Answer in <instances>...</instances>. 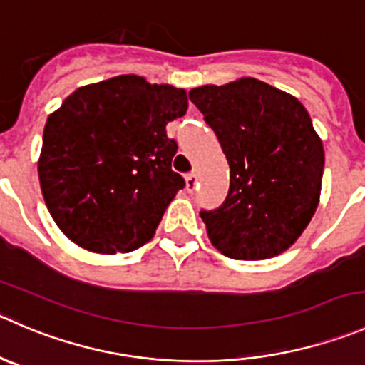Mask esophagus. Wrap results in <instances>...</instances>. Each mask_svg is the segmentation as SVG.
Masks as SVG:
<instances>
[{
    "label": "esophagus",
    "mask_w": 365,
    "mask_h": 365,
    "mask_svg": "<svg viewBox=\"0 0 365 365\" xmlns=\"http://www.w3.org/2000/svg\"><path fill=\"white\" fill-rule=\"evenodd\" d=\"M185 183H187V190L189 192H194L197 187V175L196 173H189V175L185 176Z\"/></svg>",
    "instance_id": "obj_1"
}]
</instances>
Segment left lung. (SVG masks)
Listing matches in <instances>:
<instances>
[{"mask_svg":"<svg viewBox=\"0 0 365 365\" xmlns=\"http://www.w3.org/2000/svg\"><path fill=\"white\" fill-rule=\"evenodd\" d=\"M230 165L221 207L201 210L208 239L235 260H262L296 242L319 203L323 143L291 94L255 78L192 88Z\"/></svg>","mask_w":365,"mask_h":365,"instance_id":"1","label":"left lung"}]
</instances>
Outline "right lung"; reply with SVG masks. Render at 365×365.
<instances>
[{
    "mask_svg": "<svg viewBox=\"0 0 365 365\" xmlns=\"http://www.w3.org/2000/svg\"><path fill=\"white\" fill-rule=\"evenodd\" d=\"M183 88L123 74L76 88L48 118L38 180L49 214L78 246L128 253L153 237L182 175L165 125L185 115Z\"/></svg>",
    "mask_w": 365,
    "mask_h": 365,
    "instance_id": "1",
    "label": "right lung"
}]
</instances>
